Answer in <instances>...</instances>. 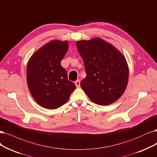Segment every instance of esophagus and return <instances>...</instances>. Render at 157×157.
<instances>
[{
    "label": "esophagus",
    "mask_w": 157,
    "mask_h": 157,
    "mask_svg": "<svg viewBox=\"0 0 157 157\" xmlns=\"http://www.w3.org/2000/svg\"><path fill=\"white\" fill-rule=\"evenodd\" d=\"M75 85H76L77 88H80V80H77V81H75Z\"/></svg>",
    "instance_id": "obj_1"
}]
</instances>
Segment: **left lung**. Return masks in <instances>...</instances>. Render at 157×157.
I'll return each instance as SVG.
<instances>
[{"label": "left lung", "mask_w": 157, "mask_h": 157, "mask_svg": "<svg viewBox=\"0 0 157 157\" xmlns=\"http://www.w3.org/2000/svg\"><path fill=\"white\" fill-rule=\"evenodd\" d=\"M86 77L80 86L90 99L109 105L120 99L128 84L126 59L117 48L99 37L76 42Z\"/></svg>", "instance_id": "left-lung-1"}]
</instances>
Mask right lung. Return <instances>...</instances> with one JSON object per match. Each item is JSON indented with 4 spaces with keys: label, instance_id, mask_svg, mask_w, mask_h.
<instances>
[{
    "label": "right lung",
    "instance_id": "right-lung-1",
    "mask_svg": "<svg viewBox=\"0 0 157 157\" xmlns=\"http://www.w3.org/2000/svg\"><path fill=\"white\" fill-rule=\"evenodd\" d=\"M67 41L52 40L32 55L27 64L26 80L30 92L37 103L56 109L69 100L76 88L67 79L61 61L68 50Z\"/></svg>",
    "mask_w": 157,
    "mask_h": 157
}]
</instances>
